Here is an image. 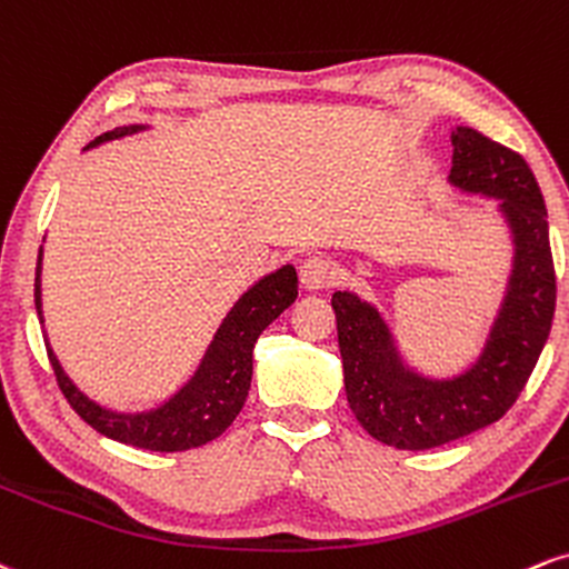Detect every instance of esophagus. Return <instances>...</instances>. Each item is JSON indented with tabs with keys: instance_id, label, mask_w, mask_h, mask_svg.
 Listing matches in <instances>:
<instances>
[{
	"instance_id": "34e87169",
	"label": "esophagus",
	"mask_w": 569,
	"mask_h": 569,
	"mask_svg": "<svg viewBox=\"0 0 569 569\" xmlns=\"http://www.w3.org/2000/svg\"><path fill=\"white\" fill-rule=\"evenodd\" d=\"M298 277H300V284H303L306 290H311V292L325 290V287H330L332 282H336V266H332V260L313 256L309 260H303Z\"/></svg>"
}]
</instances>
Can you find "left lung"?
<instances>
[{
    "label": "left lung",
    "instance_id": "1",
    "mask_svg": "<svg viewBox=\"0 0 569 569\" xmlns=\"http://www.w3.org/2000/svg\"><path fill=\"white\" fill-rule=\"evenodd\" d=\"M450 183L500 199L517 242L503 309L469 372L431 380L407 370L378 311L351 292L332 296L351 412L370 437L397 450H431L503 418L536 370L557 309L549 212L522 153L456 127Z\"/></svg>",
    "mask_w": 569,
    "mask_h": 569
}]
</instances>
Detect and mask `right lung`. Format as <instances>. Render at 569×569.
Instances as JSON below:
<instances>
[{
    "mask_svg": "<svg viewBox=\"0 0 569 569\" xmlns=\"http://www.w3.org/2000/svg\"><path fill=\"white\" fill-rule=\"evenodd\" d=\"M143 130V127H117V130L103 132V136L92 140L87 149L130 136V132ZM39 269H42V247H39V263L37 279H33V303L37 313L42 319V290H39ZM298 298V273L292 266H282L279 271L263 277L256 287L244 292L237 300V306L218 327L216 338H212L210 349H207L202 365L193 372L189 383L180 389L176 397L167 399L162 407L149 412H138V416H124V412H111L98 407L96 402L77 391V386L66 378L60 370L56 353L47 349L52 372H56L58 389L69 399L79 418L87 426H92L98 433L113 439V442L140 447V450L151 452H183L191 447H202L212 439H218L239 410L244 407L247 391H250L252 380V349L260 332L269 327L273 319L282 313L287 306L296 303Z\"/></svg>",
    "mask_w": 569,
    "mask_h": 569,
    "instance_id": "1",
    "label": "right lung"
}]
</instances>
